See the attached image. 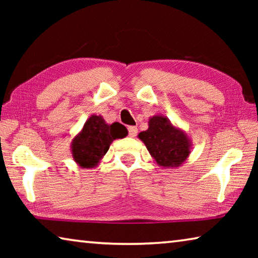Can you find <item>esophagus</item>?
<instances>
[{
  "label": "esophagus",
  "instance_id": "34e87169",
  "mask_svg": "<svg viewBox=\"0 0 258 258\" xmlns=\"http://www.w3.org/2000/svg\"><path fill=\"white\" fill-rule=\"evenodd\" d=\"M138 134V127L137 126H128V135L131 138L137 137Z\"/></svg>",
  "mask_w": 258,
  "mask_h": 258
}]
</instances>
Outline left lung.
<instances>
[{
  "label": "left lung",
  "instance_id": "obj_1",
  "mask_svg": "<svg viewBox=\"0 0 258 258\" xmlns=\"http://www.w3.org/2000/svg\"><path fill=\"white\" fill-rule=\"evenodd\" d=\"M149 127L138 138L145 143L157 165L164 168H176L189 158L191 139L184 130L172 124L167 117L155 115L149 118Z\"/></svg>",
  "mask_w": 258,
  "mask_h": 258
}]
</instances>
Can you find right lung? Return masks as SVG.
Listing matches in <instances>:
<instances>
[{
	"label": "right lung",
	"mask_w": 258,
	"mask_h": 258,
	"mask_svg": "<svg viewBox=\"0 0 258 258\" xmlns=\"http://www.w3.org/2000/svg\"><path fill=\"white\" fill-rule=\"evenodd\" d=\"M127 134V128L118 121L107 124L102 116L91 115L81 132L73 139L71 146L73 159L81 168L97 167L112 141L123 139Z\"/></svg>",
	"instance_id": "1"
}]
</instances>
